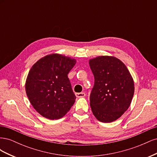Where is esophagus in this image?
Returning <instances> with one entry per match:
<instances>
[{
	"mask_svg": "<svg viewBox=\"0 0 157 157\" xmlns=\"http://www.w3.org/2000/svg\"><path fill=\"white\" fill-rule=\"evenodd\" d=\"M75 96L77 98H83L86 96V94L84 92H80V93H76Z\"/></svg>",
	"mask_w": 157,
	"mask_h": 157,
	"instance_id": "obj_1",
	"label": "esophagus"
}]
</instances>
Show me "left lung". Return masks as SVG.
<instances>
[{"instance_id":"left-lung-1","label":"left lung","mask_w":157,"mask_h":157,"mask_svg":"<svg viewBox=\"0 0 157 157\" xmlns=\"http://www.w3.org/2000/svg\"><path fill=\"white\" fill-rule=\"evenodd\" d=\"M89 64L94 77L90 96L92 111L100 122L115 121L130 107L134 80L126 65L115 57L99 56Z\"/></svg>"}]
</instances>
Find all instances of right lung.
Instances as JSON below:
<instances>
[{
    "label": "right lung",
    "instance_id": "1",
    "mask_svg": "<svg viewBox=\"0 0 157 157\" xmlns=\"http://www.w3.org/2000/svg\"><path fill=\"white\" fill-rule=\"evenodd\" d=\"M75 63L74 59L54 54L33 65L25 90L31 105L42 117L59 119L73 105L76 96L67 75Z\"/></svg>",
    "mask_w": 157,
    "mask_h": 157
}]
</instances>
